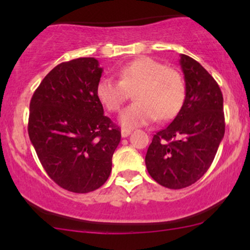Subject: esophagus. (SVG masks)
Returning a JSON list of instances; mask_svg holds the SVG:
<instances>
[{"mask_svg":"<svg viewBox=\"0 0 250 250\" xmlns=\"http://www.w3.org/2000/svg\"><path fill=\"white\" fill-rule=\"evenodd\" d=\"M131 134V130L130 129H125V128H123L122 130H121V136L122 137H128L129 135Z\"/></svg>","mask_w":250,"mask_h":250,"instance_id":"esophagus-1","label":"esophagus"}]
</instances>
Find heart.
<instances>
[{
  "instance_id": "heart-1",
  "label": "heart",
  "mask_w": 250,
  "mask_h": 250,
  "mask_svg": "<svg viewBox=\"0 0 250 250\" xmlns=\"http://www.w3.org/2000/svg\"><path fill=\"white\" fill-rule=\"evenodd\" d=\"M120 81L103 77L96 85V96L109 111H117L134 91L135 102L120 114L123 127L147 125L159 117L173 119L182 108L186 85L177 71L150 57H140L117 71Z\"/></svg>"
}]
</instances>
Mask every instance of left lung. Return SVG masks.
Instances as JSON below:
<instances>
[{"label":"left lung","instance_id":"1","mask_svg":"<svg viewBox=\"0 0 250 250\" xmlns=\"http://www.w3.org/2000/svg\"><path fill=\"white\" fill-rule=\"evenodd\" d=\"M186 97L173 122L154 135L146 155L149 175L163 187L193 185L210 167L225 136L223 96L199 62L180 55Z\"/></svg>","mask_w":250,"mask_h":250}]
</instances>
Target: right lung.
Listing matches in <instances>:
<instances>
[{
	"mask_svg": "<svg viewBox=\"0 0 250 250\" xmlns=\"http://www.w3.org/2000/svg\"><path fill=\"white\" fill-rule=\"evenodd\" d=\"M103 69L94 57L56 65L31 97L28 134L54 182L73 193L100 188L111 171L121 130L96 96Z\"/></svg>",
	"mask_w": 250,
	"mask_h": 250,
	"instance_id": "add662e5",
	"label": "right lung"
}]
</instances>
